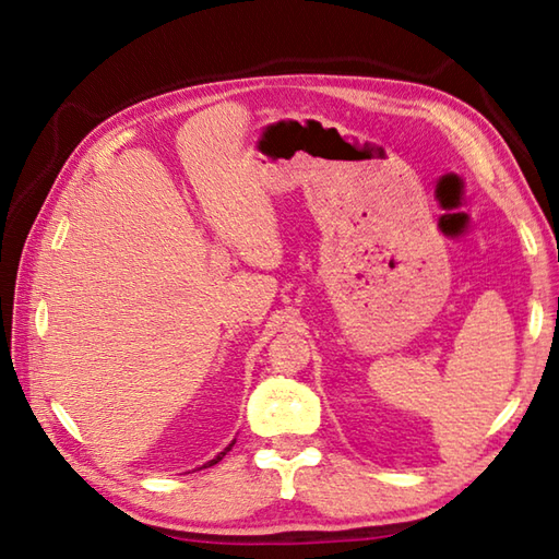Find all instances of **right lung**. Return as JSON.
Returning <instances> with one entry per match:
<instances>
[{"label":"right lung","mask_w":559,"mask_h":559,"mask_svg":"<svg viewBox=\"0 0 559 559\" xmlns=\"http://www.w3.org/2000/svg\"><path fill=\"white\" fill-rule=\"evenodd\" d=\"M233 444H235V439H233V442H230V444H228V447H225V449H223V451H221V454H218V456H216V459H211V461H209V463H204V468H206V466H213V463H218V461H221V459H223V456H225V454H228V451H230V449H233Z\"/></svg>","instance_id":"1"}]
</instances>
